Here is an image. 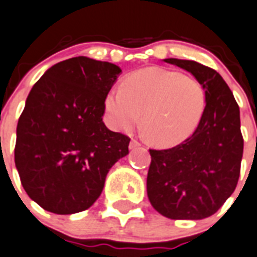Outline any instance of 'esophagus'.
<instances>
[{
	"mask_svg": "<svg viewBox=\"0 0 257 257\" xmlns=\"http://www.w3.org/2000/svg\"><path fill=\"white\" fill-rule=\"evenodd\" d=\"M140 146H141V144H140L139 141H136V140H131V142H129V149H131V150L139 149Z\"/></svg>",
	"mask_w": 257,
	"mask_h": 257,
	"instance_id": "34e87169",
	"label": "esophagus"
}]
</instances>
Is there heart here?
Wrapping results in <instances>:
<instances>
[{"label":"heart","mask_w":257,"mask_h":257,"mask_svg":"<svg viewBox=\"0 0 257 257\" xmlns=\"http://www.w3.org/2000/svg\"><path fill=\"white\" fill-rule=\"evenodd\" d=\"M205 90L195 77L163 68L128 75L105 96V116L112 128L131 132L140 124L154 145L171 146L188 139L201 121Z\"/></svg>","instance_id":"1"}]
</instances>
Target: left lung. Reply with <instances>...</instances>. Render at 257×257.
Segmentation results:
<instances>
[{
    "label": "left lung",
    "mask_w": 257,
    "mask_h": 257,
    "mask_svg": "<svg viewBox=\"0 0 257 257\" xmlns=\"http://www.w3.org/2000/svg\"><path fill=\"white\" fill-rule=\"evenodd\" d=\"M163 61L184 69L201 83L206 105L191 137L171 149H150L148 197L167 218H206L223 205L238 184L243 157L239 105L214 69L191 60Z\"/></svg>",
    "instance_id": "obj_1"
}]
</instances>
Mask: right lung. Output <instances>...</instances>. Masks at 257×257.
Instances as JSON below:
<instances>
[{"label":"right lung","instance_id":"right-lung-1","mask_svg":"<svg viewBox=\"0 0 257 257\" xmlns=\"http://www.w3.org/2000/svg\"><path fill=\"white\" fill-rule=\"evenodd\" d=\"M121 73L79 56L49 68L31 88L17 126L21 183L44 210L73 214L96 201L131 139L103 122L105 96Z\"/></svg>","mask_w":257,"mask_h":257}]
</instances>
